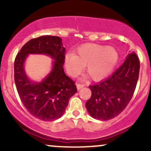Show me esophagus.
I'll list each match as a JSON object with an SVG mask.
<instances>
[{"instance_id":"obj_1","label":"esophagus","mask_w":151,"mask_h":151,"mask_svg":"<svg viewBox=\"0 0 151 151\" xmlns=\"http://www.w3.org/2000/svg\"><path fill=\"white\" fill-rule=\"evenodd\" d=\"M84 86V84H77V88L78 90L81 89V88H83Z\"/></svg>"}]
</instances>
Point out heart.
Here are the masks:
<instances>
[{
	"instance_id": "b5f03b06",
	"label": "heart",
	"mask_w": 151,
	"mask_h": 151,
	"mask_svg": "<svg viewBox=\"0 0 151 151\" xmlns=\"http://www.w3.org/2000/svg\"><path fill=\"white\" fill-rule=\"evenodd\" d=\"M119 60V53L113 47L97 44H84L77 50V55L69 52L65 59V67L68 74L75 77L81 73L86 65V71L95 81L106 77Z\"/></svg>"
}]
</instances>
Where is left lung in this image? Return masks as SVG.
I'll use <instances>...</instances> for the list:
<instances>
[{"label":"left lung","mask_w":151,"mask_h":151,"mask_svg":"<svg viewBox=\"0 0 151 151\" xmlns=\"http://www.w3.org/2000/svg\"><path fill=\"white\" fill-rule=\"evenodd\" d=\"M139 70V59L132 52L111 76L89 86L91 96L86 102V108L91 116L107 121L119 115L132 98Z\"/></svg>","instance_id":"1"}]
</instances>
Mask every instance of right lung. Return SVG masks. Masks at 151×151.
<instances>
[{
    "label": "right lung",
    "mask_w": 151,
    "mask_h": 151,
    "mask_svg": "<svg viewBox=\"0 0 151 151\" xmlns=\"http://www.w3.org/2000/svg\"><path fill=\"white\" fill-rule=\"evenodd\" d=\"M65 48L58 36L33 38L22 47L14 62V79L17 91L26 109L42 121H54L63 115L70 99L77 91L75 82L65 73ZM29 53H44L55 60L53 70L40 83L26 76L23 65Z\"/></svg>",
    "instance_id": "right-lung-1"
}]
</instances>
